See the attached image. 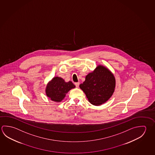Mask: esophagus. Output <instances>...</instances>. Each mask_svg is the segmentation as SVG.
Wrapping results in <instances>:
<instances>
[{"label": "esophagus", "mask_w": 155, "mask_h": 155, "mask_svg": "<svg viewBox=\"0 0 155 155\" xmlns=\"http://www.w3.org/2000/svg\"><path fill=\"white\" fill-rule=\"evenodd\" d=\"M74 84H75V85H76V87H78L79 85V82L74 83Z\"/></svg>", "instance_id": "esophagus-1"}]
</instances>
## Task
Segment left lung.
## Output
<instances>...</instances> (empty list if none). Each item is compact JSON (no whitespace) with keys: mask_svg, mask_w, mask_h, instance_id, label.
Segmentation results:
<instances>
[{"mask_svg":"<svg viewBox=\"0 0 155 155\" xmlns=\"http://www.w3.org/2000/svg\"><path fill=\"white\" fill-rule=\"evenodd\" d=\"M116 85L114 74L104 66L98 65L85 77L79 85L90 103L100 106L106 103L113 94Z\"/></svg>","mask_w":155,"mask_h":155,"instance_id":"obj_1","label":"left lung"}]
</instances>
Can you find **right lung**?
Returning a JSON list of instances; mask_svg holds the SVG:
<instances>
[{
  "mask_svg": "<svg viewBox=\"0 0 155 155\" xmlns=\"http://www.w3.org/2000/svg\"><path fill=\"white\" fill-rule=\"evenodd\" d=\"M75 87L72 81L66 82L61 77H54L47 84L45 92L51 100L60 102L65 97L66 94Z\"/></svg>",
  "mask_w": 155,
  "mask_h": 155,
  "instance_id": "obj_1",
  "label": "right lung"
}]
</instances>
